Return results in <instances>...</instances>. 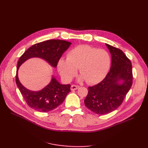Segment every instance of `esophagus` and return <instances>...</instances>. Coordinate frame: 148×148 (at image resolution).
<instances>
[{"label": "esophagus", "mask_w": 148, "mask_h": 148, "mask_svg": "<svg viewBox=\"0 0 148 148\" xmlns=\"http://www.w3.org/2000/svg\"><path fill=\"white\" fill-rule=\"evenodd\" d=\"M79 86H78V85H75V84H72L71 86V91H74V90H76V89H77L79 88Z\"/></svg>", "instance_id": "obj_1"}]
</instances>
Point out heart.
I'll return each mask as SVG.
<instances>
[{
	"label": "heart",
	"mask_w": 148,
	"mask_h": 148,
	"mask_svg": "<svg viewBox=\"0 0 148 148\" xmlns=\"http://www.w3.org/2000/svg\"><path fill=\"white\" fill-rule=\"evenodd\" d=\"M110 66L108 52L88 45L75 47L67 53L66 59L60 58L57 63L58 70L65 82H70L79 69L81 79L90 84L101 82L108 73Z\"/></svg>",
	"instance_id": "1"
}]
</instances>
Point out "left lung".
Returning a JSON list of instances; mask_svg holds the SVG:
<instances>
[{
    "mask_svg": "<svg viewBox=\"0 0 148 148\" xmlns=\"http://www.w3.org/2000/svg\"><path fill=\"white\" fill-rule=\"evenodd\" d=\"M111 53L112 64L105 78L95 86L88 87L84 104L93 112L104 115L122 104L133 83L131 61L120 49L106 44ZM122 80V84L119 82Z\"/></svg>",
    "mask_w": 148,
    "mask_h": 148,
    "instance_id": "1",
    "label": "left lung"
}]
</instances>
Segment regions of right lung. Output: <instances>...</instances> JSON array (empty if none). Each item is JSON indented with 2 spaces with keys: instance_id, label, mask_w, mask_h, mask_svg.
Wrapping results in <instances>:
<instances>
[{
  "instance_id": "1",
  "label": "right lung",
  "mask_w": 148,
  "mask_h": 148,
  "mask_svg": "<svg viewBox=\"0 0 148 148\" xmlns=\"http://www.w3.org/2000/svg\"><path fill=\"white\" fill-rule=\"evenodd\" d=\"M71 44L64 40H47L34 44L20 57L17 64L16 83L22 96L31 108L42 112L56 109L64 102L66 95L71 91L70 84H62L53 77L50 83L42 90H29L21 84L18 79V70L20 66L30 58L39 57L47 61L51 66L56 67L58 61Z\"/></svg>"
}]
</instances>
